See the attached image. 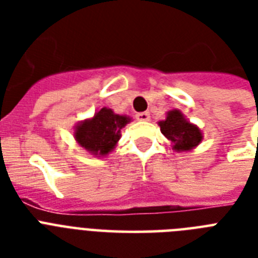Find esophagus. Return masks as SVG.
I'll list each match as a JSON object with an SVG mask.
<instances>
[{"instance_id":"esophagus-1","label":"esophagus","mask_w":258,"mask_h":258,"mask_svg":"<svg viewBox=\"0 0 258 258\" xmlns=\"http://www.w3.org/2000/svg\"><path fill=\"white\" fill-rule=\"evenodd\" d=\"M135 116H137V119L139 121H149L150 120V113L149 112H138Z\"/></svg>"}]
</instances>
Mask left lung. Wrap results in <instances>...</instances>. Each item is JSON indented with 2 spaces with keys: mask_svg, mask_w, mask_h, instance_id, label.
I'll return each mask as SVG.
<instances>
[{
  "mask_svg": "<svg viewBox=\"0 0 258 258\" xmlns=\"http://www.w3.org/2000/svg\"><path fill=\"white\" fill-rule=\"evenodd\" d=\"M158 124L161 127V133L171 142L172 150L179 153L192 150L204 138L201 130L187 121L179 109L169 111L165 120H161Z\"/></svg>",
  "mask_w": 258,
  "mask_h": 258,
  "instance_id": "1",
  "label": "left lung"
}]
</instances>
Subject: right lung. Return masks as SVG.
<instances>
[{"instance_id": "right-lung-1", "label": "right lung", "mask_w": 258, "mask_h": 258, "mask_svg": "<svg viewBox=\"0 0 258 258\" xmlns=\"http://www.w3.org/2000/svg\"><path fill=\"white\" fill-rule=\"evenodd\" d=\"M131 117L117 115L111 108L103 107L93 117L78 123L75 139L83 149L96 157L108 155L120 139V131Z\"/></svg>"}]
</instances>
